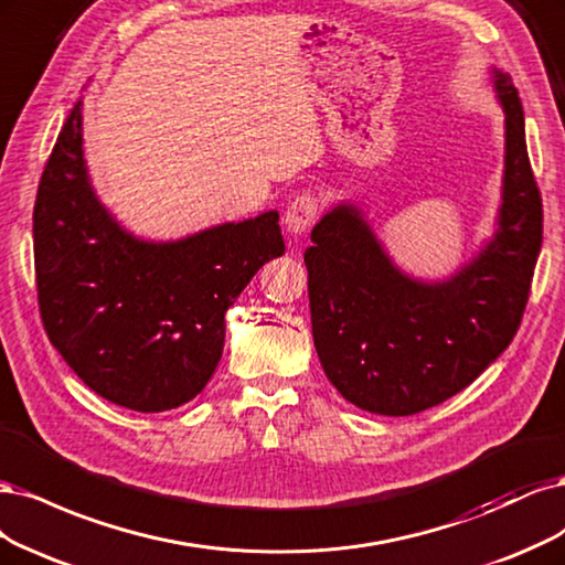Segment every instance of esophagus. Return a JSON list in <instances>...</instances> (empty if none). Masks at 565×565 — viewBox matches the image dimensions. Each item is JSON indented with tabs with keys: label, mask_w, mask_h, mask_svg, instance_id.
Segmentation results:
<instances>
[{
	"label": "esophagus",
	"mask_w": 565,
	"mask_h": 565,
	"mask_svg": "<svg viewBox=\"0 0 565 565\" xmlns=\"http://www.w3.org/2000/svg\"><path fill=\"white\" fill-rule=\"evenodd\" d=\"M319 211H321V204H319V199L315 194H309V192L298 194L286 209V215H284L286 230L290 234H305L309 227L317 223Z\"/></svg>",
	"instance_id": "34e87169"
}]
</instances>
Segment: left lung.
Listing matches in <instances>:
<instances>
[{
  "mask_svg": "<svg viewBox=\"0 0 565 565\" xmlns=\"http://www.w3.org/2000/svg\"><path fill=\"white\" fill-rule=\"evenodd\" d=\"M504 107V185L493 242L444 284L413 281L354 206L340 204L305 250L312 335L323 373L350 404L413 415L471 385L514 340L542 246V196L523 107L495 70Z\"/></svg>",
  "mask_w": 565,
  "mask_h": 565,
  "instance_id": "1",
  "label": "left lung"
}]
</instances>
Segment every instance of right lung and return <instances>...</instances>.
Instances as JSON below:
<instances>
[{
    "instance_id": "add662e5",
    "label": "right lung",
    "mask_w": 565,
    "mask_h": 565,
    "mask_svg": "<svg viewBox=\"0 0 565 565\" xmlns=\"http://www.w3.org/2000/svg\"><path fill=\"white\" fill-rule=\"evenodd\" d=\"M44 331L84 385L117 406L161 413L206 387L225 344V312L284 253L279 213L171 244L124 232L88 185L82 100L46 161L32 213Z\"/></svg>"
}]
</instances>
